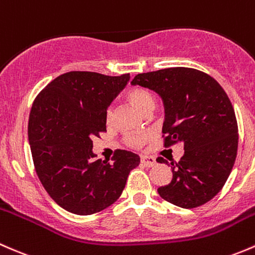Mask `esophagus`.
Listing matches in <instances>:
<instances>
[{
	"label": "esophagus",
	"instance_id": "1",
	"mask_svg": "<svg viewBox=\"0 0 255 255\" xmlns=\"http://www.w3.org/2000/svg\"><path fill=\"white\" fill-rule=\"evenodd\" d=\"M141 163L146 167H152L156 164V158L153 156H147V154H142L141 156Z\"/></svg>",
	"mask_w": 255,
	"mask_h": 255
}]
</instances>
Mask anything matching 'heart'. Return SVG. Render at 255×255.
<instances>
[{
  "mask_svg": "<svg viewBox=\"0 0 255 255\" xmlns=\"http://www.w3.org/2000/svg\"><path fill=\"white\" fill-rule=\"evenodd\" d=\"M127 99L135 107L138 112L145 114L148 110H153L154 108V98L147 89L142 87H132L127 92ZM107 120L108 123H112L113 120V113L109 110L108 115H107ZM146 136L142 135H130L127 137V142L132 147H140L143 145L146 141Z\"/></svg>",
  "mask_w": 255,
  "mask_h": 255,
  "instance_id": "b5f03b06",
  "label": "heart"
}]
</instances>
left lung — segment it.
Listing matches in <instances>:
<instances>
[{
  "label": "left lung",
  "mask_w": 255,
  "mask_h": 255,
  "mask_svg": "<svg viewBox=\"0 0 255 255\" xmlns=\"http://www.w3.org/2000/svg\"><path fill=\"white\" fill-rule=\"evenodd\" d=\"M131 85L161 97L164 146L184 145L180 161L170 162V183L157 189L159 196L183 209L211 200L225 185L237 156V120L226 92L211 76L188 67L138 73ZM157 162L169 166L162 157Z\"/></svg>",
  "instance_id": "obj_1"
}]
</instances>
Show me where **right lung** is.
Listing matches in <instances>:
<instances>
[{"mask_svg": "<svg viewBox=\"0 0 255 255\" xmlns=\"http://www.w3.org/2000/svg\"><path fill=\"white\" fill-rule=\"evenodd\" d=\"M130 75L71 71L55 78L34 101L28 138L36 174L52 200L76 215H92L122 195L140 157L117 149L112 163L97 156L94 136L107 131V110Z\"/></svg>", "mask_w": 255, "mask_h": 255, "instance_id": "right-lung-1", "label": "right lung"}]
</instances>
